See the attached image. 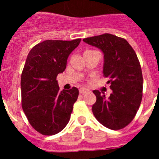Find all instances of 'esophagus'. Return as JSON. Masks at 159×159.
Listing matches in <instances>:
<instances>
[{
    "label": "esophagus",
    "mask_w": 159,
    "mask_h": 159,
    "mask_svg": "<svg viewBox=\"0 0 159 159\" xmlns=\"http://www.w3.org/2000/svg\"><path fill=\"white\" fill-rule=\"evenodd\" d=\"M87 91H88V90L85 89H79L80 94H84V93H86Z\"/></svg>",
    "instance_id": "1"
}]
</instances>
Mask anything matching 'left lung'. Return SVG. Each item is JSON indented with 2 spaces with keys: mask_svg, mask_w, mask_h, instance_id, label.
<instances>
[{
  "mask_svg": "<svg viewBox=\"0 0 159 159\" xmlns=\"http://www.w3.org/2000/svg\"><path fill=\"white\" fill-rule=\"evenodd\" d=\"M104 53L103 75L112 93L106 98L93 91L97 100L92 106L96 119L112 130L124 129L134 119L142 98L143 77L135 51L125 38L111 34L83 39Z\"/></svg>",
  "mask_w": 159,
  "mask_h": 159,
  "instance_id": "8db88e82",
  "label": "left lung"
}]
</instances>
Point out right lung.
Segmentation results:
<instances>
[{
    "label": "right lung",
    "instance_id": "right-lung-1",
    "mask_svg": "<svg viewBox=\"0 0 159 159\" xmlns=\"http://www.w3.org/2000/svg\"><path fill=\"white\" fill-rule=\"evenodd\" d=\"M81 40H46L34 46L27 57L20 78L21 105L30 125L41 134H57L69 121L78 89L59 91L56 78Z\"/></svg>",
    "mask_w": 159,
    "mask_h": 159
}]
</instances>
